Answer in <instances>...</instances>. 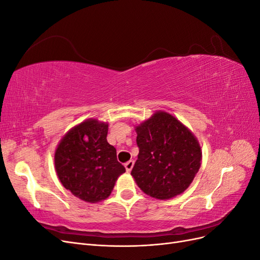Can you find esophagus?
<instances>
[{
  "mask_svg": "<svg viewBox=\"0 0 260 260\" xmlns=\"http://www.w3.org/2000/svg\"><path fill=\"white\" fill-rule=\"evenodd\" d=\"M133 165H135V161L133 160H129L124 164V167H125V170H127V172H130L133 168Z\"/></svg>",
  "mask_w": 260,
  "mask_h": 260,
  "instance_id": "esophagus-1",
  "label": "esophagus"
}]
</instances>
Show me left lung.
<instances>
[{"mask_svg":"<svg viewBox=\"0 0 260 260\" xmlns=\"http://www.w3.org/2000/svg\"><path fill=\"white\" fill-rule=\"evenodd\" d=\"M136 131L139 155L131 175L138 186L158 200L183 193L201 167L198 139L176 117L161 111Z\"/></svg>","mask_w":260,"mask_h":260,"instance_id":"left-lung-1","label":"left lung"}]
</instances>
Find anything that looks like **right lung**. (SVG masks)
I'll list each match as a JSON object with an SVG mask.
<instances>
[{"label":"right lung","instance_id":"obj_1","mask_svg":"<svg viewBox=\"0 0 260 260\" xmlns=\"http://www.w3.org/2000/svg\"><path fill=\"white\" fill-rule=\"evenodd\" d=\"M108 123L88 119L70 129L55 151V169L65 188L76 198L98 203L111 195L125 171L116 148L106 140Z\"/></svg>","mask_w":260,"mask_h":260}]
</instances>
